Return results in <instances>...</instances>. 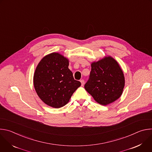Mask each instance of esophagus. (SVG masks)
Instances as JSON below:
<instances>
[{
  "label": "esophagus",
  "mask_w": 152,
  "mask_h": 152,
  "mask_svg": "<svg viewBox=\"0 0 152 152\" xmlns=\"http://www.w3.org/2000/svg\"><path fill=\"white\" fill-rule=\"evenodd\" d=\"M80 82H81L82 86H83V85H84V83H85V81H84V80H83V79H82V80H80Z\"/></svg>",
  "instance_id": "obj_1"
}]
</instances>
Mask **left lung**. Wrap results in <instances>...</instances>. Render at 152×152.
I'll list each match as a JSON object with an SVG mask.
<instances>
[{
    "instance_id": "left-lung-1",
    "label": "left lung",
    "mask_w": 152,
    "mask_h": 152,
    "mask_svg": "<svg viewBox=\"0 0 152 152\" xmlns=\"http://www.w3.org/2000/svg\"><path fill=\"white\" fill-rule=\"evenodd\" d=\"M91 71L85 89L99 104L107 105L121 96L125 80L118 63L108 56L91 63Z\"/></svg>"
}]
</instances>
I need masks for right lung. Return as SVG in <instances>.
<instances>
[{"mask_svg":"<svg viewBox=\"0 0 152 152\" xmlns=\"http://www.w3.org/2000/svg\"><path fill=\"white\" fill-rule=\"evenodd\" d=\"M69 59L58 53H52L39 61L34 75L35 90L40 99L49 106L66 105L81 85L74 79L69 69Z\"/></svg>","mask_w":152,"mask_h":152,"instance_id":"1","label":"right lung"}]
</instances>
